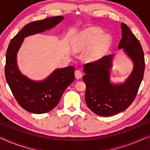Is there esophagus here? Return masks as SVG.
<instances>
[{"instance_id": "esophagus-1", "label": "esophagus", "mask_w": 150, "mask_h": 150, "mask_svg": "<svg viewBox=\"0 0 150 150\" xmlns=\"http://www.w3.org/2000/svg\"><path fill=\"white\" fill-rule=\"evenodd\" d=\"M82 74L81 72V71L78 70H76V72H75V77H76V78L78 80V79H80V78H82Z\"/></svg>"}]
</instances>
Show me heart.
Instances as JSON below:
<instances>
[{"mask_svg": "<svg viewBox=\"0 0 150 150\" xmlns=\"http://www.w3.org/2000/svg\"><path fill=\"white\" fill-rule=\"evenodd\" d=\"M110 43V36L103 34L102 30L88 28L76 34L72 40V48L74 52L88 50L85 54V59L88 62H94L107 52Z\"/></svg>", "mask_w": 150, "mask_h": 150, "instance_id": "obj_1", "label": "heart"}]
</instances>
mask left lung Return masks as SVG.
Masks as SVG:
<instances>
[{
  "mask_svg": "<svg viewBox=\"0 0 150 150\" xmlns=\"http://www.w3.org/2000/svg\"><path fill=\"white\" fill-rule=\"evenodd\" d=\"M122 39L118 50L122 51L133 64V70L122 82L111 80L115 54L103 57L98 61L85 64L82 77L86 84L85 101L94 113L109 117L129 107L137 95L144 78V54L142 45L125 24L121 23Z\"/></svg>",
  "mask_w": 150,
  "mask_h": 150,
  "instance_id": "8db88e82",
  "label": "left lung"
}]
</instances>
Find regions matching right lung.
Segmentation results:
<instances>
[{
  "mask_svg": "<svg viewBox=\"0 0 150 150\" xmlns=\"http://www.w3.org/2000/svg\"><path fill=\"white\" fill-rule=\"evenodd\" d=\"M63 20V16H57L26 25L11 40L6 51V82L21 107L32 113H45L56 107L64 91L74 81V67L56 68L44 79L33 80L20 71L18 52L25 38L54 29Z\"/></svg>",
  "mask_w": 150,
  "mask_h": 150,
  "instance_id": "right-lung-1",
  "label": "right lung"
}]
</instances>
